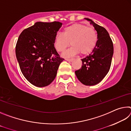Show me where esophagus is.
Listing matches in <instances>:
<instances>
[{
	"mask_svg": "<svg viewBox=\"0 0 131 131\" xmlns=\"http://www.w3.org/2000/svg\"><path fill=\"white\" fill-rule=\"evenodd\" d=\"M65 60L68 61V62H72L73 60V59H68V58H66Z\"/></svg>",
	"mask_w": 131,
	"mask_h": 131,
	"instance_id": "esophagus-1",
	"label": "esophagus"
}]
</instances>
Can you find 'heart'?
<instances>
[{
    "label": "heart",
    "instance_id": "heart-1",
    "mask_svg": "<svg viewBox=\"0 0 131 131\" xmlns=\"http://www.w3.org/2000/svg\"><path fill=\"white\" fill-rule=\"evenodd\" d=\"M97 35L95 29L81 24L66 26L63 34L57 33L54 37V47L58 52H62L70 44L72 46L63 53L64 57H70L80 54L87 55L96 46Z\"/></svg>",
    "mask_w": 131,
    "mask_h": 131
}]
</instances>
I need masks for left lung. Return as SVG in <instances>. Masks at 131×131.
<instances>
[{"instance_id":"1","label":"left lung","mask_w":131,"mask_h":131,"mask_svg":"<svg viewBox=\"0 0 131 131\" xmlns=\"http://www.w3.org/2000/svg\"><path fill=\"white\" fill-rule=\"evenodd\" d=\"M84 19L90 21L96 30L97 41L94 50L81 59V68L75 71V74L81 83L91 86L100 83L109 71L113 55V44L105 28L89 18Z\"/></svg>"}]
</instances>
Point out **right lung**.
Wrapping results in <instances>:
<instances>
[{
    "instance_id": "obj_1",
    "label": "right lung",
    "mask_w": 131,
    "mask_h": 131,
    "mask_svg": "<svg viewBox=\"0 0 131 131\" xmlns=\"http://www.w3.org/2000/svg\"><path fill=\"white\" fill-rule=\"evenodd\" d=\"M62 25L57 21L37 22L24 29L18 39L15 54L19 68L26 79L36 87L51 83L64 60L58 54L54 43Z\"/></svg>"
}]
</instances>
